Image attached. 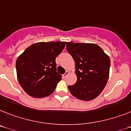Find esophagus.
I'll use <instances>...</instances> for the list:
<instances>
[{
  "mask_svg": "<svg viewBox=\"0 0 131 131\" xmlns=\"http://www.w3.org/2000/svg\"><path fill=\"white\" fill-rule=\"evenodd\" d=\"M69 71H67V72H66L65 73H64V74H62V77H63L64 79V78L67 77V76L69 75Z\"/></svg>",
  "mask_w": 131,
  "mask_h": 131,
  "instance_id": "obj_1",
  "label": "esophagus"
}]
</instances>
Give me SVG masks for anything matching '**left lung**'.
Masks as SVG:
<instances>
[{
	"instance_id": "1",
	"label": "left lung",
	"mask_w": 131,
	"mask_h": 131,
	"mask_svg": "<svg viewBox=\"0 0 131 131\" xmlns=\"http://www.w3.org/2000/svg\"><path fill=\"white\" fill-rule=\"evenodd\" d=\"M67 50L75 61L77 81L68 86L71 94L80 100L91 101L104 89L109 76L108 56L96 44L67 42Z\"/></svg>"
}]
</instances>
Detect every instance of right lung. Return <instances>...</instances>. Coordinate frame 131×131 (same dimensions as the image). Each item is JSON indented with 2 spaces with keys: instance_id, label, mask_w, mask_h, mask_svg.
I'll return each instance as SVG.
<instances>
[{
  "instance_id": "add662e5",
  "label": "right lung",
  "mask_w": 131,
  "mask_h": 131,
  "mask_svg": "<svg viewBox=\"0 0 131 131\" xmlns=\"http://www.w3.org/2000/svg\"><path fill=\"white\" fill-rule=\"evenodd\" d=\"M65 42H37L28 47L16 62L17 78L28 95L43 98L52 94L62 76L57 72L56 57Z\"/></svg>"
}]
</instances>
